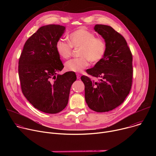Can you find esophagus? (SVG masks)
Here are the masks:
<instances>
[{
    "label": "esophagus",
    "mask_w": 156,
    "mask_h": 156,
    "mask_svg": "<svg viewBox=\"0 0 156 156\" xmlns=\"http://www.w3.org/2000/svg\"><path fill=\"white\" fill-rule=\"evenodd\" d=\"M80 74H76V77H77V79H80Z\"/></svg>",
    "instance_id": "esophagus-1"
}]
</instances>
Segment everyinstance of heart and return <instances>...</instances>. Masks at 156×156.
Segmentation results:
<instances>
[{"label": "heart", "instance_id": "1", "mask_svg": "<svg viewBox=\"0 0 156 156\" xmlns=\"http://www.w3.org/2000/svg\"><path fill=\"white\" fill-rule=\"evenodd\" d=\"M69 42L59 40L56 44V51L63 59L69 58L72 52V47L80 48L78 58H73L65 63L67 71L80 73L86 68L89 61L91 63L99 62L105 54L107 43L102 38L96 37L92 31L80 28L74 31L69 36Z\"/></svg>", "mask_w": 156, "mask_h": 156}]
</instances>
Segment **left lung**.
<instances>
[{
  "mask_svg": "<svg viewBox=\"0 0 156 156\" xmlns=\"http://www.w3.org/2000/svg\"><path fill=\"white\" fill-rule=\"evenodd\" d=\"M94 29L105 41L107 51L102 59L86 70L87 74L98 80L84 75L81 80L88 107L95 112H105L119 106L129 93L133 57L126 40L114 28L96 25Z\"/></svg>",
  "mask_w": 156,
  "mask_h": 156,
  "instance_id": "8db88e82",
  "label": "left lung"
}]
</instances>
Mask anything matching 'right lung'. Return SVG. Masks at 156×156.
<instances>
[{
	"instance_id": "obj_1",
	"label": "right lung",
	"mask_w": 156,
	"mask_h": 156,
	"mask_svg": "<svg viewBox=\"0 0 156 156\" xmlns=\"http://www.w3.org/2000/svg\"><path fill=\"white\" fill-rule=\"evenodd\" d=\"M65 30L59 25L40 27L26 41L18 62L22 93L34 108L48 114L66 107L76 80L72 72L57 74L64 66L55 47Z\"/></svg>"
}]
</instances>
